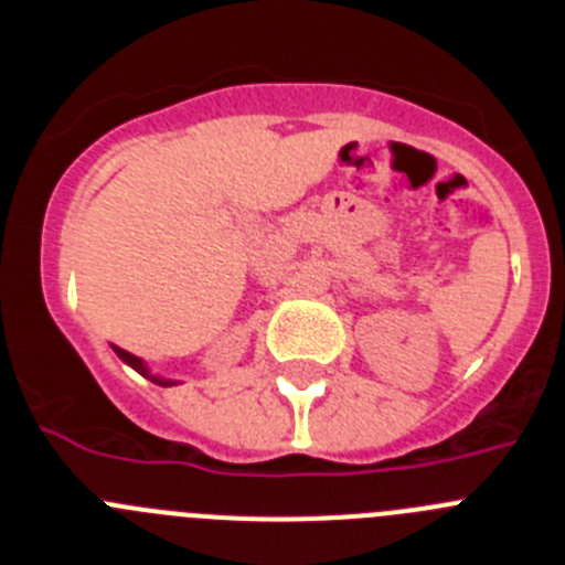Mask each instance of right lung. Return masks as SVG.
Here are the masks:
<instances>
[{
  "instance_id": "obj_1",
  "label": "right lung",
  "mask_w": 565,
  "mask_h": 565,
  "mask_svg": "<svg viewBox=\"0 0 565 565\" xmlns=\"http://www.w3.org/2000/svg\"><path fill=\"white\" fill-rule=\"evenodd\" d=\"M113 351H115V356L121 359L124 364H129V367H132V371H138V373H141V376H147L149 382L161 384V387H172V384H178V382H174V379H163V376H158V373H152V371H149V367H147V362H143V359L132 356V353H129V351H124V348H115V344H113Z\"/></svg>"
}]
</instances>
